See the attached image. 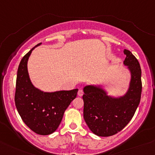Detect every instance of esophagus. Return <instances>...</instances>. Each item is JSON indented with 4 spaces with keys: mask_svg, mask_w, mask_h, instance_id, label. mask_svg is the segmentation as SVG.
<instances>
[{
    "mask_svg": "<svg viewBox=\"0 0 155 155\" xmlns=\"http://www.w3.org/2000/svg\"><path fill=\"white\" fill-rule=\"evenodd\" d=\"M83 93H84V92L81 89L79 90V91H78V96H83Z\"/></svg>",
    "mask_w": 155,
    "mask_h": 155,
    "instance_id": "obj_1",
    "label": "esophagus"
}]
</instances>
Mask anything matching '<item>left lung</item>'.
Segmentation results:
<instances>
[{
    "instance_id": "8db88e82",
    "label": "left lung",
    "mask_w": 155,
    "mask_h": 155,
    "mask_svg": "<svg viewBox=\"0 0 155 155\" xmlns=\"http://www.w3.org/2000/svg\"><path fill=\"white\" fill-rule=\"evenodd\" d=\"M124 64L128 66L131 81L128 91L123 96H107L100 87L87 85L84 87V119L95 135L108 137L118 133L128 124L140 104L142 82L138 60L130 51L125 49Z\"/></svg>"
}]
</instances>
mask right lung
I'll return each mask as SVG.
<instances>
[{
    "label": "right lung",
    "mask_w": 155,
    "mask_h": 155,
    "mask_svg": "<svg viewBox=\"0 0 155 155\" xmlns=\"http://www.w3.org/2000/svg\"><path fill=\"white\" fill-rule=\"evenodd\" d=\"M37 44L20 61L18 69L15 106L22 120L35 133L48 135L57 130L66 109L77 95L78 89L46 93L32 84L28 76L27 62Z\"/></svg>",
    "instance_id": "1"
}]
</instances>
